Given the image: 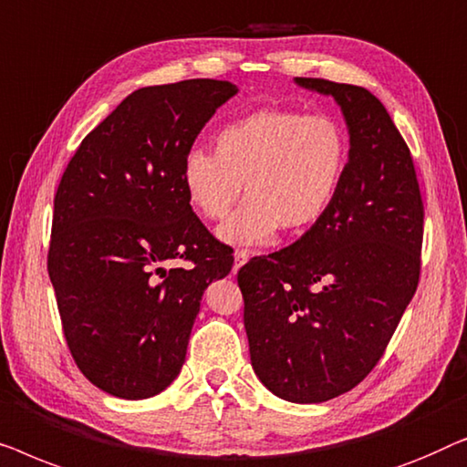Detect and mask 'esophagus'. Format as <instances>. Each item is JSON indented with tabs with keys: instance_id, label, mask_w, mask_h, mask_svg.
<instances>
[{
	"instance_id": "obj_1",
	"label": "esophagus",
	"mask_w": 467,
	"mask_h": 467,
	"mask_svg": "<svg viewBox=\"0 0 467 467\" xmlns=\"http://www.w3.org/2000/svg\"><path fill=\"white\" fill-rule=\"evenodd\" d=\"M249 260V249H236L234 252V271L241 268Z\"/></svg>"
}]
</instances>
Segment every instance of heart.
<instances>
[{
    "label": "heart",
    "mask_w": 467,
    "mask_h": 467,
    "mask_svg": "<svg viewBox=\"0 0 467 467\" xmlns=\"http://www.w3.org/2000/svg\"><path fill=\"white\" fill-rule=\"evenodd\" d=\"M349 165V135L330 114L262 108L218 129L213 152L183 156L182 186L201 218L224 220L245 186L243 202L220 236L236 245L271 241L281 226L306 231L337 199Z\"/></svg>",
    "instance_id": "b5f03b06"
}]
</instances>
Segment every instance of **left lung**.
I'll list each match as a JSON object with an SVG mask.
<instances>
[{"mask_svg":"<svg viewBox=\"0 0 467 467\" xmlns=\"http://www.w3.org/2000/svg\"><path fill=\"white\" fill-rule=\"evenodd\" d=\"M349 127V165L332 207L296 243L241 266L254 372L275 396L326 402L370 374L421 275L423 199L415 165L370 90L324 78Z\"/></svg>","mask_w":467,"mask_h":467,"instance_id":"1","label":"left lung"}]
</instances>
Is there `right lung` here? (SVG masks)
<instances>
[{"label":"right lung","instance_id":"add662e5","mask_svg":"<svg viewBox=\"0 0 467 467\" xmlns=\"http://www.w3.org/2000/svg\"><path fill=\"white\" fill-rule=\"evenodd\" d=\"M234 93L209 78L135 90L58 183L48 275L71 358L109 396L143 400L173 383L202 292L231 273V247L190 207L182 162Z\"/></svg>","mask_w":467,"mask_h":467}]
</instances>
